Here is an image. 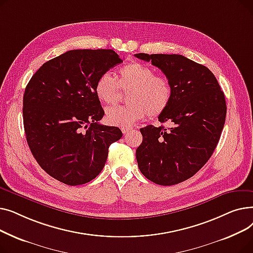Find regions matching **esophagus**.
Segmentation results:
<instances>
[{"mask_svg": "<svg viewBox=\"0 0 253 253\" xmlns=\"http://www.w3.org/2000/svg\"><path fill=\"white\" fill-rule=\"evenodd\" d=\"M121 130H122V132H123L124 134H126V133H128L129 131H131V128H129V127H122Z\"/></svg>", "mask_w": 253, "mask_h": 253, "instance_id": "1", "label": "esophagus"}]
</instances>
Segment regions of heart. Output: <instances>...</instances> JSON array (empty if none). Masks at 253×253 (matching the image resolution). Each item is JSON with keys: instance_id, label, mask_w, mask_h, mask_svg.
<instances>
[{"instance_id": "1", "label": "heart", "mask_w": 253, "mask_h": 253, "mask_svg": "<svg viewBox=\"0 0 253 253\" xmlns=\"http://www.w3.org/2000/svg\"><path fill=\"white\" fill-rule=\"evenodd\" d=\"M119 87L130 90L128 105L113 106L106 110V122L113 126L130 127L145 115L157 117L169 106L173 88L169 80L157 76L150 66L140 62H131L119 71L117 80L103 73L96 80L94 91L97 98L105 104H114L119 99Z\"/></svg>"}]
</instances>
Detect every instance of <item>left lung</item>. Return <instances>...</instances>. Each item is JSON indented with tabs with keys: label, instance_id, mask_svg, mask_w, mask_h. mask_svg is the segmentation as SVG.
Segmentation results:
<instances>
[{
	"label": "left lung",
	"instance_id": "obj_1",
	"mask_svg": "<svg viewBox=\"0 0 253 253\" xmlns=\"http://www.w3.org/2000/svg\"><path fill=\"white\" fill-rule=\"evenodd\" d=\"M135 57L160 69L173 88L169 106L159 115V121L171 127L140 129L137 164L151 181L177 184L196 174L213 154L227 115L224 94L209 69L182 55L138 53Z\"/></svg>",
	"mask_w": 253,
	"mask_h": 253
}]
</instances>
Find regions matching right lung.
I'll list each match as a JSON object with an SVG mask.
<instances>
[{
    "instance_id": "1",
    "label": "right lung",
    "mask_w": 253,
    "mask_h": 253,
    "mask_svg": "<svg viewBox=\"0 0 253 253\" xmlns=\"http://www.w3.org/2000/svg\"><path fill=\"white\" fill-rule=\"evenodd\" d=\"M121 62L110 49L70 50L45 62L26 85V141L53 178L68 185L94 179L109 147L122 137L118 127L98 123L104 111L94 91L98 77Z\"/></svg>"
}]
</instances>
